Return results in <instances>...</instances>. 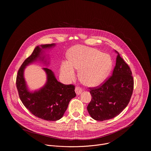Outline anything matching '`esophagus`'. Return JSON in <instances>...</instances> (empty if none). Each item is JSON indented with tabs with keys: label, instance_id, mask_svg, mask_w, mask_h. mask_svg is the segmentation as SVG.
Returning a JSON list of instances; mask_svg holds the SVG:
<instances>
[{
	"label": "esophagus",
	"instance_id": "esophagus-1",
	"mask_svg": "<svg viewBox=\"0 0 151 151\" xmlns=\"http://www.w3.org/2000/svg\"><path fill=\"white\" fill-rule=\"evenodd\" d=\"M82 91V90L80 87H76L75 88V92H76V93L77 95H79Z\"/></svg>",
	"mask_w": 151,
	"mask_h": 151
}]
</instances>
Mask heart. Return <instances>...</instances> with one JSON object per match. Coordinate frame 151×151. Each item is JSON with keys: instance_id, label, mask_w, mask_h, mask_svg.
Segmentation results:
<instances>
[{"instance_id": "1", "label": "heart", "mask_w": 151, "mask_h": 151, "mask_svg": "<svg viewBox=\"0 0 151 151\" xmlns=\"http://www.w3.org/2000/svg\"><path fill=\"white\" fill-rule=\"evenodd\" d=\"M68 62L61 64V75L68 80L75 78V72L79 71V78L88 87H96L101 83L109 75L112 68L111 57L100 51L77 45L68 52Z\"/></svg>"}]
</instances>
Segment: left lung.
Masks as SVG:
<instances>
[{"label":"left lung","instance_id":"obj_1","mask_svg":"<svg viewBox=\"0 0 151 151\" xmlns=\"http://www.w3.org/2000/svg\"><path fill=\"white\" fill-rule=\"evenodd\" d=\"M118 54L113 73L99 87L90 88L91 100L87 110L94 119L105 121L118 115L133 94L134 79L130 67Z\"/></svg>","mask_w":151,"mask_h":151}]
</instances>
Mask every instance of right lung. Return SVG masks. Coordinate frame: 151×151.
<instances>
[{"instance_id": "1", "label": "right lung", "mask_w": 151, "mask_h": 151, "mask_svg": "<svg viewBox=\"0 0 151 151\" xmlns=\"http://www.w3.org/2000/svg\"><path fill=\"white\" fill-rule=\"evenodd\" d=\"M54 46V44L37 46L23 63L16 79L17 88L23 104L33 115L46 121H57L63 117L70 101L76 96L75 86L58 82L52 71L45 68L43 69L47 76L45 85L39 90L30 92L24 78V71L26 66L37 59L44 61V56L41 57L42 50Z\"/></svg>"}]
</instances>
